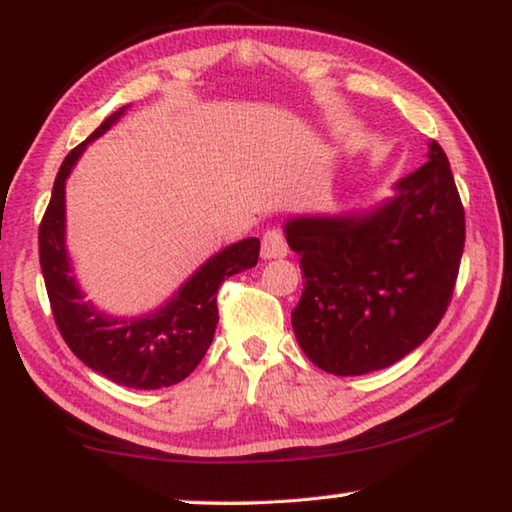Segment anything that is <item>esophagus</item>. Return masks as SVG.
<instances>
[{"label": "esophagus", "instance_id": "esophagus-1", "mask_svg": "<svg viewBox=\"0 0 512 512\" xmlns=\"http://www.w3.org/2000/svg\"><path fill=\"white\" fill-rule=\"evenodd\" d=\"M289 253V246H287V239L280 230H266L264 237H262V257L264 259H280V257H287Z\"/></svg>", "mask_w": 512, "mask_h": 512}]
</instances>
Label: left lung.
Segmentation results:
<instances>
[{
	"mask_svg": "<svg viewBox=\"0 0 512 512\" xmlns=\"http://www.w3.org/2000/svg\"><path fill=\"white\" fill-rule=\"evenodd\" d=\"M372 210L284 223L305 289L291 311L302 352L339 377L393 366L427 339L452 300L465 212L445 151Z\"/></svg>",
	"mask_w": 512,
	"mask_h": 512,
	"instance_id": "obj_1",
	"label": "left lung"
}]
</instances>
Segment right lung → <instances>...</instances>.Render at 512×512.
<instances>
[{"label":"right lung","instance_id":"add662e5","mask_svg":"<svg viewBox=\"0 0 512 512\" xmlns=\"http://www.w3.org/2000/svg\"><path fill=\"white\" fill-rule=\"evenodd\" d=\"M128 106L103 121L88 140L69 151L58 169L54 192L38 230L40 266L56 325L76 357L119 386L155 391L192 375L214 339L219 323L216 291L225 277L253 268L259 239L248 237L207 259L160 309L140 318H117L85 300L72 275L65 248V180L85 146L117 124Z\"/></svg>","mask_w":512,"mask_h":512}]
</instances>
